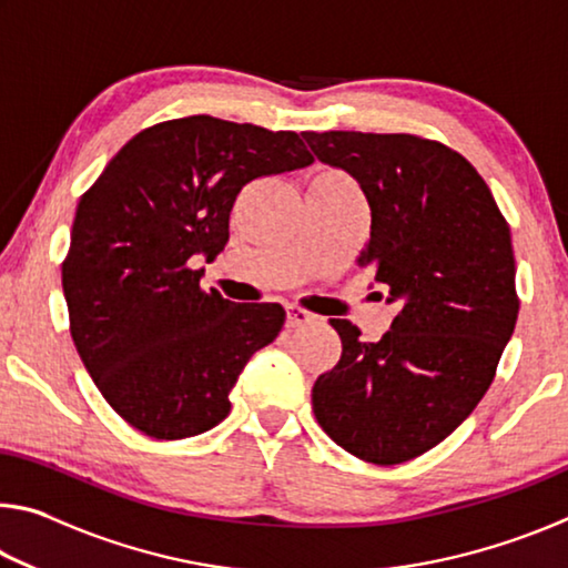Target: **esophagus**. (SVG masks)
I'll return each mask as SVG.
<instances>
[{
	"label": "esophagus",
	"mask_w": 568,
	"mask_h": 568,
	"mask_svg": "<svg viewBox=\"0 0 568 568\" xmlns=\"http://www.w3.org/2000/svg\"><path fill=\"white\" fill-rule=\"evenodd\" d=\"M313 318L315 315L303 311V307H297V305L287 307V325H291V328H301V325H307Z\"/></svg>",
	"instance_id": "esophagus-1"
}]
</instances>
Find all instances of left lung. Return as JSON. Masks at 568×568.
Listing matches in <instances>:
<instances>
[{
    "label": "left lung",
    "instance_id": "1",
    "mask_svg": "<svg viewBox=\"0 0 568 568\" xmlns=\"http://www.w3.org/2000/svg\"><path fill=\"white\" fill-rule=\"evenodd\" d=\"M303 138L358 180L371 205L358 265L400 305L376 343L331 321L343 353L315 381L313 410L348 454L396 466L454 434L491 386L518 318L511 230L476 168L440 142L341 130Z\"/></svg>",
    "mask_w": 568,
    "mask_h": 568
}]
</instances>
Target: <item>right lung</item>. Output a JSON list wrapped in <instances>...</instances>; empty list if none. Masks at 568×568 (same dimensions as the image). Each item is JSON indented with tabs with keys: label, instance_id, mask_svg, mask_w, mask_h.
I'll return each mask as SVG.
<instances>
[{
	"label": "right lung",
	"instance_id": "obj_1",
	"mask_svg": "<svg viewBox=\"0 0 568 568\" xmlns=\"http://www.w3.org/2000/svg\"><path fill=\"white\" fill-rule=\"evenodd\" d=\"M313 162L301 134L192 114L142 130L84 192L62 263L70 333L104 400L150 438L205 434L285 323L200 287L247 182Z\"/></svg>",
	"mask_w": 568,
	"mask_h": 568
}]
</instances>
